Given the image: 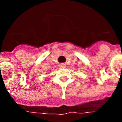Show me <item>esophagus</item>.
I'll return each mask as SVG.
<instances>
[{"label":"esophagus","mask_w":122,"mask_h":122,"mask_svg":"<svg viewBox=\"0 0 122 122\" xmlns=\"http://www.w3.org/2000/svg\"><path fill=\"white\" fill-rule=\"evenodd\" d=\"M60 67H65L66 66V64H64V63H61V64H60V65H59Z\"/></svg>","instance_id":"1"}]
</instances>
